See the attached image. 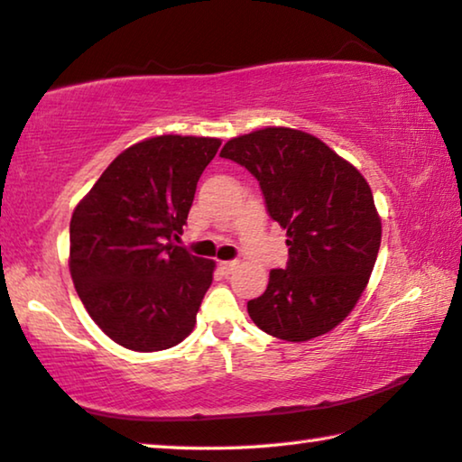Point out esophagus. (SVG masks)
Segmentation results:
<instances>
[{
	"instance_id": "34e87169",
	"label": "esophagus",
	"mask_w": 462,
	"mask_h": 462,
	"mask_svg": "<svg viewBox=\"0 0 462 462\" xmlns=\"http://www.w3.org/2000/svg\"><path fill=\"white\" fill-rule=\"evenodd\" d=\"M236 266H237V260H223V262H218V268H221L223 274H231L233 271H236Z\"/></svg>"
}]
</instances>
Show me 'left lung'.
Here are the masks:
<instances>
[{
	"mask_svg": "<svg viewBox=\"0 0 462 462\" xmlns=\"http://www.w3.org/2000/svg\"><path fill=\"white\" fill-rule=\"evenodd\" d=\"M260 183L266 212L287 231L289 260L274 268L247 314L266 335L303 343L349 316L378 258L382 223L372 189L322 140L264 127L221 151Z\"/></svg>",
	"mask_w": 462,
	"mask_h": 462,
	"instance_id": "left-lung-1",
	"label": "left lung"
}]
</instances>
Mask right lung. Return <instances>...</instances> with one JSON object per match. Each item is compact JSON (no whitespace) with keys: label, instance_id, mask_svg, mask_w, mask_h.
<instances>
[{"label":"right lung","instance_id":"right-lung-1","mask_svg":"<svg viewBox=\"0 0 462 462\" xmlns=\"http://www.w3.org/2000/svg\"><path fill=\"white\" fill-rule=\"evenodd\" d=\"M217 138L157 136L105 169L69 223V273L105 335L132 351H162L196 324L215 262L171 241L181 236Z\"/></svg>","mask_w":462,"mask_h":462}]
</instances>
